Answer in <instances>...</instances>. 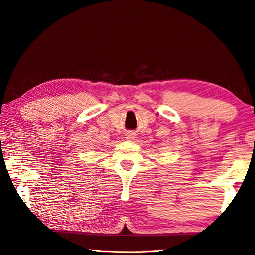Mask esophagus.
Here are the masks:
<instances>
[{
	"label": "esophagus",
	"mask_w": 255,
	"mask_h": 255,
	"mask_svg": "<svg viewBox=\"0 0 255 255\" xmlns=\"http://www.w3.org/2000/svg\"><path fill=\"white\" fill-rule=\"evenodd\" d=\"M134 138H136V134H134L133 132H128V133L126 134V139L132 140V139H134Z\"/></svg>",
	"instance_id": "obj_1"
}]
</instances>
